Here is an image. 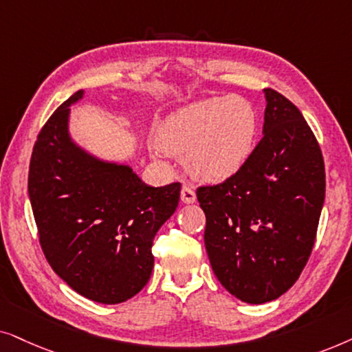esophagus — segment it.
<instances>
[{"label": "esophagus", "mask_w": 352, "mask_h": 352, "mask_svg": "<svg viewBox=\"0 0 352 352\" xmlns=\"http://www.w3.org/2000/svg\"><path fill=\"white\" fill-rule=\"evenodd\" d=\"M180 198H182V201H184V203H186V204L195 203V201H196V193H195V190L191 188V186L185 185L184 188H182Z\"/></svg>", "instance_id": "esophagus-1"}]
</instances>
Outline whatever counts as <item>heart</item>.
Segmentation results:
<instances>
[{
	"label": "heart",
	"instance_id": "obj_1",
	"mask_svg": "<svg viewBox=\"0 0 352 352\" xmlns=\"http://www.w3.org/2000/svg\"><path fill=\"white\" fill-rule=\"evenodd\" d=\"M256 137V112L240 96L210 98L173 112L161 125L157 143L184 156L195 179L222 182L235 175L250 157Z\"/></svg>",
	"mask_w": 352,
	"mask_h": 352
}]
</instances>
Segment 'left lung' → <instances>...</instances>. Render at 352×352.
<instances>
[{
  "instance_id": "left-lung-1",
  "label": "left lung",
  "mask_w": 352,
  "mask_h": 352,
  "mask_svg": "<svg viewBox=\"0 0 352 352\" xmlns=\"http://www.w3.org/2000/svg\"><path fill=\"white\" fill-rule=\"evenodd\" d=\"M264 91V135L245 166L196 190L215 277L250 304L277 299L299 278L325 199V164L316 135L288 98Z\"/></svg>"
}]
</instances>
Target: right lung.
<instances>
[{
    "instance_id": "right-lung-1",
    "label": "right lung",
    "mask_w": 352,
    "mask_h": 352,
    "mask_svg": "<svg viewBox=\"0 0 352 352\" xmlns=\"http://www.w3.org/2000/svg\"><path fill=\"white\" fill-rule=\"evenodd\" d=\"M74 93L41 127L29 167V196L40 246L74 292L124 302L151 277L154 236L175 212L179 182L148 186L125 166L104 164L70 142Z\"/></svg>"
}]
</instances>
